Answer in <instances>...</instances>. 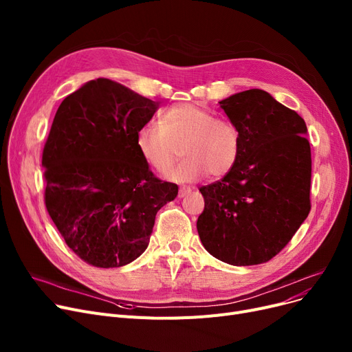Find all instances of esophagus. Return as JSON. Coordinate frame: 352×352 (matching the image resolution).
Returning a JSON list of instances; mask_svg holds the SVG:
<instances>
[{"label":"esophagus","instance_id":"esophagus-1","mask_svg":"<svg viewBox=\"0 0 352 352\" xmlns=\"http://www.w3.org/2000/svg\"><path fill=\"white\" fill-rule=\"evenodd\" d=\"M191 192V188L190 187H181L179 191H178V197L179 198H184L186 195H188Z\"/></svg>","mask_w":352,"mask_h":352}]
</instances>
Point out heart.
<instances>
[{
	"instance_id": "b5f03b06",
	"label": "heart",
	"mask_w": 352,
	"mask_h": 352,
	"mask_svg": "<svg viewBox=\"0 0 352 352\" xmlns=\"http://www.w3.org/2000/svg\"><path fill=\"white\" fill-rule=\"evenodd\" d=\"M135 150L144 162L157 173L168 171L178 158L177 168L165 175L178 184L195 182L208 175L226 177L241 154V135L226 118L192 102L164 109L157 124H144L134 138Z\"/></svg>"
}]
</instances>
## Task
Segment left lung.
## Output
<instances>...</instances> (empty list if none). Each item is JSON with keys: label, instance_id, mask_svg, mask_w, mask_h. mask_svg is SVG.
Masks as SVG:
<instances>
[{"label": "left lung", "instance_id": "left-lung-1", "mask_svg": "<svg viewBox=\"0 0 352 352\" xmlns=\"http://www.w3.org/2000/svg\"><path fill=\"white\" fill-rule=\"evenodd\" d=\"M218 104L241 135V154L223 179L199 188L206 207L198 235L219 261L263 264L289 243L311 210L307 125L258 88Z\"/></svg>", "mask_w": 352, "mask_h": 352}]
</instances>
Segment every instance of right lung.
<instances>
[{
	"instance_id": "add662e5",
	"label": "right lung",
	"mask_w": 352,
	"mask_h": 352,
	"mask_svg": "<svg viewBox=\"0 0 352 352\" xmlns=\"http://www.w3.org/2000/svg\"><path fill=\"white\" fill-rule=\"evenodd\" d=\"M158 108V101L97 78L69 94L54 117L43 153L45 207L65 244L91 265L137 260L157 212L178 194L135 150V133Z\"/></svg>"
}]
</instances>
